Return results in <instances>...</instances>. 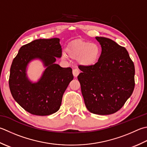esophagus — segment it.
Segmentation results:
<instances>
[{"mask_svg":"<svg viewBox=\"0 0 147 147\" xmlns=\"http://www.w3.org/2000/svg\"><path fill=\"white\" fill-rule=\"evenodd\" d=\"M80 73V71L78 69H74L73 70V76L76 78L78 76V75Z\"/></svg>","mask_w":147,"mask_h":147,"instance_id":"34e87169","label":"esophagus"}]
</instances>
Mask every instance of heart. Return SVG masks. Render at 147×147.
I'll return each mask as SVG.
<instances>
[{"mask_svg": "<svg viewBox=\"0 0 147 147\" xmlns=\"http://www.w3.org/2000/svg\"><path fill=\"white\" fill-rule=\"evenodd\" d=\"M100 53V48L96 43L76 39L68 45L66 53L63 52L62 57L64 59H67L69 57L77 59L80 65L88 67L98 62Z\"/></svg>", "mask_w": 147, "mask_h": 147, "instance_id": "obj_1", "label": "heart"}]
</instances>
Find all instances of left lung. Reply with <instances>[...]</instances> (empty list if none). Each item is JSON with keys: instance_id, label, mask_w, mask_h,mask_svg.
I'll return each mask as SVG.
<instances>
[{"instance_id": "obj_1", "label": "left lung", "mask_w": 147, "mask_h": 147, "mask_svg": "<svg viewBox=\"0 0 147 147\" xmlns=\"http://www.w3.org/2000/svg\"><path fill=\"white\" fill-rule=\"evenodd\" d=\"M96 39L101 47L96 64L80 69L78 76L87 110L97 115H110L121 108L134 90V63L124 47L103 37Z\"/></svg>"}]
</instances>
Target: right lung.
Instances as JSON below:
<instances>
[{
  "label": "right lung",
  "instance_id": "1",
  "mask_svg": "<svg viewBox=\"0 0 147 147\" xmlns=\"http://www.w3.org/2000/svg\"><path fill=\"white\" fill-rule=\"evenodd\" d=\"M62 55L59 38L36 39L20 48L10 69L9 85L14 99L32 115L46 116L59 110L62 96L73 79L72 69L55 64ZM39 59L45 69L36 82L30 81L26 71L29 63Z\"/></svg>",
  "mask_w": 147,
  "mask_h": 147
}]
</instances>
